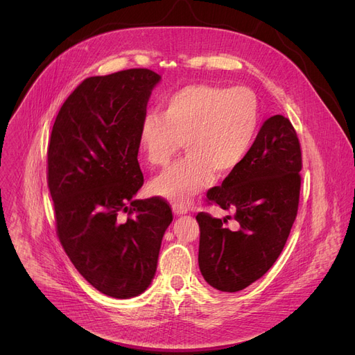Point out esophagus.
I'll use <instances>...</instances> for the list:
<instances>
[{"instance_id":"obj_1","label":"esophagus","mask_w":355,"mask_h":355,"mask_svg":"<svg viewBox=\"0 0 355 355\" xmlns=\"http://www.w3.org/2000/svg\"><path fill=\"white\" fill-rule=\"evenodd\" d=\"M173 211L175 216H181V214H185L189 211L187 206H184V204H173Z\"/></svg>"}]
</instances>
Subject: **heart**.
Wrapping results in <instances>:
<instances>
[{
	"mask_svg": "<svg viewBox=\"0 0 355 355\" xmlns=\"http://www.w3.org/2000/svg\"><path fill=\"white\" fill-rule=\"evenodd\" d=\"M259 126V103L248 87L189 85L168 96L161 116L148 114L138 142L145 161L162 166L184 144L185 155L151 182V191L174 204L189 202L216 175H226L250 153Z\"/></svg>",
	"mask_w": 355,
	"mask_h": 355,
	"instance_id": "1",
	"label": "heart"
}]
</instances>
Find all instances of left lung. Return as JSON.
Returning a JSON list of instances; mask_svg holds the SVG:
<instances>
[{"label":"left lung","mask_w":355,"mask_h":355,"mask_svg":"<svg viewBox=\"0 0 355 355\" xmlns=\"http://www.w3.org/2000/svg\"><path fill=\"white\" fill-rule=\"evenodd\" d=\"M302 153L291 121H265L250 153L221 185L207 191V204L234 210L227 220L198 213V266L221 292H237L262 277L282 253L300 206Z\"/></svg>","instance_id":"1"}]
</instances>
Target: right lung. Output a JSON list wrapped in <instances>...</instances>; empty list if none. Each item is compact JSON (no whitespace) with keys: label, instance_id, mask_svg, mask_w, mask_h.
Listing matches in <instances>:
<instances>
[{"label":"right lung","instance_id":"add662e5","mask_svg":"<svg viewBox=\"0 0 355 355\" xmlns=\"http://www.w3.org/2000/svg\"><path fill=\"white\" fill-rule=\"evenodd\" d=\"M159 80L149 69L85 79L60 107L49 141L55 233L86 281L118 300L151 285L173 221L165 200H134L144 184L139 126Z\"/></svg>","mask_w":355,"mask_h":355}]
</instances>
